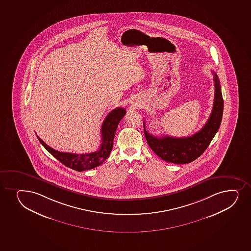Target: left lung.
Listing matches in <instances>:
<instances>
[{"mask_svg":"<svg viewBox=\"0 0 251 251\" xmlns=\"http://www.w3.org/2000/svg\"><path fill=\"white\" fill-rule=\"evenodd\" d=\"M214 74V100L211 114L200 131L186 138H174L164 136L158 138L146 131L144 124V134L147 143L152 151L163 160L173 164L190 163L199 158L205 151L220 128L222 120L224 100H223L220 79Z\"/></svg>","mask_w":251,"mask_h":251,"instance_id":"1","label":"left lung"}]
</instances>
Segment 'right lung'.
<instances>
[{"label":"right lung","instance_id":"right-lung-1","mask_svg":"<svg viewBox=\"0 0 251 251\" xmlns=\"http://www.w3.org/2000/svg\"><path fill=\"white\" fill-rule=\"evenodd\" d=\"M126 114V110L122 107H117L110 112L105 118L101 127V143L99 150L90 153L76 154L71 152H63L56 151L48 146L37 135L40 143L50 152L54 158L64 164L65 166L74 169L78 172L94 169L101 165L113 150V138L116 130L119 126V122Z\"/></svg>","mask_w":251,"mask_h":251}]
</instances>
